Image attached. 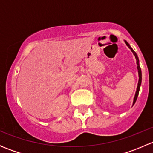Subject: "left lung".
Here are the masks:
<instances>
[{
    "label": "left lung",
    "instance_id": "1",
    "mask_svg": "<svg viewBox=\"0 0 153 153\" xmlns=\"http://www.w3.org/2000/svg\"><path fill=\"white\" fill-rule=\"evenodd\" d=\"M125 44H126V46H127L129 48V49H131V51L132 52V53H133V55H135V58H136V64H137V68H138V77H139V80H138V86H137V89H136V92H135V97H134V100H133V104H132V105H134L135 103V101H136L137 100V98H138V93H139V90H140V86H141V79H142V77H141V67H140V65H139V60H138V55H137L136 52H135V51L133 50V49H132V47H130V45H129V44L127 43V41H124Z\"/></svg>",
    "mask_w": 153,
    "mask_h": 153
}]
</instances>
